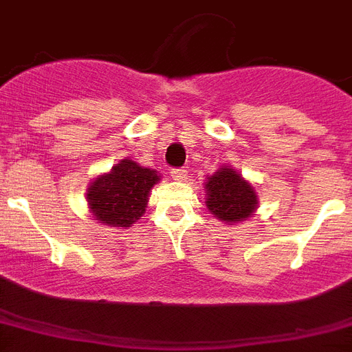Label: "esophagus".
<instances>
[{
  "label": "esophagus",
  "mask_w": 352,
  "mask_h": 352,
  "mask_svg": "<svg viewBox=\"0 0 352 352\" xmlns=\"http://www.w3.org/2000/svg\"><path fill=\"white\" fill-rule=\"evenodd\" d=\"M170 175H172L173 180H186L188 179V170L186 168H173Z\"/></svg>",
  "instance_id": "1"
}]
</instances>
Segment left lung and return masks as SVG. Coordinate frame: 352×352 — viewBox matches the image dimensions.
Wrapping results in <instances>:
<instances>
[{
	"label": "left lung",
	"instance_id": "8db88e82",
	"mask_svg": "<svg viewBox=\"0 0 352 352\" xmlns=\"http://www.w3.org/2000/svg\"><path fill=\"white\" fill-rule=\"evenodd\" d=\"M206 193L207 209L228 225L252 218L258 206L255 188L232 166L219 168L207 177Z\"/></svg>",
	"mask_w": 352,
	"mask_h": 352
}]
</instances>
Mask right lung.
Instances as JSON below:
<instances>
[{
    "instance_id": "right-lung-1",
    "label": "right lung",
    "mask_w": 352,
    "mask_h": 352,
    "mask_svg": "<svg viewBox=\"0 0 352 352\" xmlns=\"http://www.w3.org/2000/svg\"><path fill=\"white\" fill-rule=\"evenodd\" d=\"M159 182L155 170L122 159L111 172L91 180L87 191L94 218L109 227H131L145 214L148 193Z\"/></svg>"
}]
</instances>
